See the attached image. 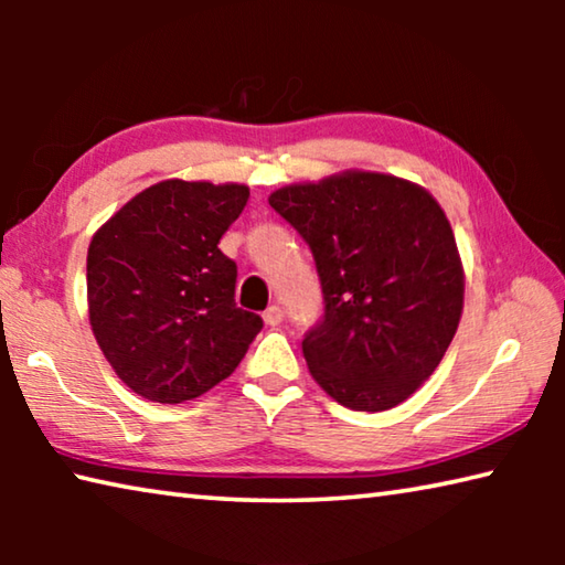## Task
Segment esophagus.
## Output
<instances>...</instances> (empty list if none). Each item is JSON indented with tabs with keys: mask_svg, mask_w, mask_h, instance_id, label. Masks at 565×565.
Masks as SVG:
<instances>
[{
	"mask_svg": "<svg viewBox=\"0 0 565 565\" xmlns=\"http://www.w3.org/2000/svg\"><path fill=\"white\" fill-rule=\"evenodd\" d=\"M264 321H266V327H279V323L284 321V309L279 303H271L269 309L264 311Z\"/></svg>",
	"mask_w": 565,
	"mask_h": 565,
	"instance_id": "obj_1",
	"label": "esophagus"
}]
</instances>
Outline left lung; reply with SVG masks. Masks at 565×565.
I'll return each mask as SVG.
<instances>
[{
	"instance_id": "obj_1",
	"label": "left lung",
	"mask_w": 565,
	"mask_h": 565,
	"mask_svg": "<svg viewBox=\"0 0 565 565\" xmlns=\"http://www.w3.org/2000/svg\"><path fill=\"white\" fill-rule=\"evenodd\" d=\"M269 204L309 244L321 281L323 313L301 341L311 376L347 408L398 406L461 319L463 269L444 209L374 171L284 186Z\"/></svg>"
}]
</instances>
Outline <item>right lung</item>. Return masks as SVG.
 I'll use <instances>...</instances> for the list:
<instances>
[{
    "label": "right lung",
    "instance_id": "obj_1",
    "mask_svg": "<svg viewBox=\"0 0 565 565\" xmlns=\"http://www.w3.org/2000/svg\"><path fill=\"white\" fill-rule=\"evenodd\" d=\"M248 186L169 179L124 204L87 254L89 321L134 394L181 404L234 374L262 331L236 306V264L218 248Z\"/></svg>",
    "mask_w": 565,
    "mask_h": 565
}]
</instances>
